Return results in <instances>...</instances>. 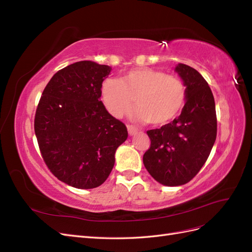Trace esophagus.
<instances>
[{"instance_id":"obj_1","label":"esophagus","mask_w":252,"mask_h":252,"mask_svg":"<svg viewBox=\"0 0 252 252\" xmlns=\"http://www.w3.org/2000/svg\"><path fill=\"white\" fill-rule=\"evenodd\" d=\"M127 129H128V132H129V134H130V135H133V134H135L136 132L139 131V129L136 128L135 126H133V125H128Z\"/></svg>"}]
</instances>
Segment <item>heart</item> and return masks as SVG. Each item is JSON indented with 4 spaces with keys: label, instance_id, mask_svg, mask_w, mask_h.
<instances>
[{
    "label": "heart",
    "instance_id": "heart-1",
    "mask_svg": "<svg viewBox=\"0 0 252 252\" xmlns=\"http://www.w3.org/2000/svg\"><path fill=\"white\" fill-rule=\"evenodd\" d=\"M101 97L108 112L114 118H123L135 100V117L152 125L169 124L184 108L187 88L174 74L154 68H136L122 78L105 80Z\"/></svg>",
    "mask_w": 252,
    "mask_h": 252
}]
</instances>
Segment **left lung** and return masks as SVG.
I'll use <instances>...</instances> for the list:
<instances>
[{"instance_id": "8db88e82", "label": "left lung", "mask_w": 252, "mask_h": 252, "mask_svg": "<svg viewBox=\"0 0 252 252\" xmlns=\"http://www.w3.org/2000/svg\"><path fill=\"white\" fill-rule=\"evenodd\" d=\"M187 88L181 116L147 131L150 147L143 156L145 168L158 183L180 186L191 181L210 155L217 138L215 97L208 83L194 68L175 67Z\"/></svg>"}]
</instances>
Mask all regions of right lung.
<instances>
[{
    "label": "right lung",
    "instance_id": "1",
    "mask_svg": "<svg viewBox=\"0 0 252 252\" xmlns=\"http://www.w3.org/2000/svg\"><path fill=\"white\" fill-rule=\"evenodd\" d=\"M110 70L91 61L67 66L50 79L36 107L34 132L45 164L60 181L79 189L107 180L116 150L128 136L125 124L100 101Z\"/></svg>",
    "mask_w": 252,
    "mask_h": 252
}]
</instances>
